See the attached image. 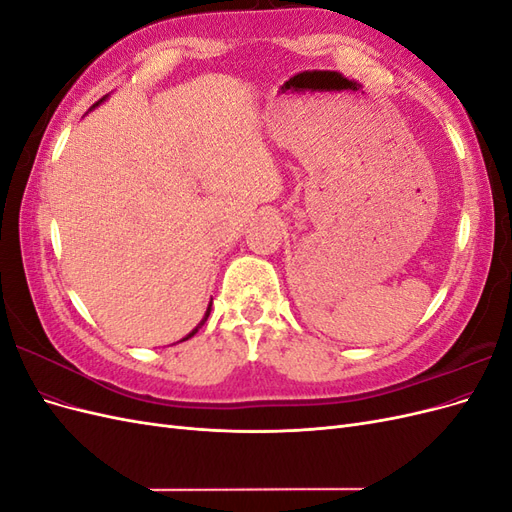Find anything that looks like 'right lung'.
<instances>
[{
  "mask_svg": "<svg viewBox=\"0 0 512 512\" xmlns=\"http://www.w3.org/2000/svg\"><path fill=\"white\" fill-rule=\"evenodd\" d=\"M106 98H108V96H104V98H102V100H100V102H96V104H94V106H91V111H94V108H96V106H100V104H102V102H104V100H106ZM209 314H211V303H209V307H207V312H205V316H203V320H200V322H198V324H196V327H194V329H192V331H190V333H188V335H185V337H183V339H181V342H185V339H190V337H192V335H196V333H198V329H200V327H203V324H205V322H207V318H209Z\"/></svg>",
  "mask_w": 512,
  "mask_h": 512,
  "instance_id": "obj_1",
  "label": "right lung"
}]
</instances>
